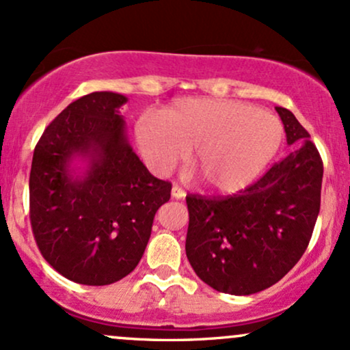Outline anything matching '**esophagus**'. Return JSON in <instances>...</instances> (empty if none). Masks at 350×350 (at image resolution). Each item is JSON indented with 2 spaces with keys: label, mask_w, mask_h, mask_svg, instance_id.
<instances>
[{
  "label": "esophagus",
  "mask_w": 350,
  "mask_h": 350,
  "mask_svg": "<svg viewBox=\"0 0 350 350\" xmlns=\"http://www.w3.org/2000/svg\"><path fill=\"white\" fill-rule=\"evenodd\" d=\"M171 194H172V198H176V199H183L184 196H186V192H184V189L183 187H179V186H172V189H171Z\"/></svg>",
  "instance_id": "obj_1"
}]
</instances>
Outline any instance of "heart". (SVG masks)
Here are the masks:
<instances>
[{
    "instance_id": "heart-1",
    "label": "heart",
    "mask_w": 350,
    "mask_h": 350,
    "mask_svg": "<svg viewBox=\"0 0 350 350\" xmlns=\"http://www.w3.org/2000/svg\"><path fill=\"white\" fill-rule=\"evenodd\" d=\"M283 142V124L250 103L184 98L136 123V143L158 174H170L194 148L196 166L215 191H239L265 170Z\"/></svg>"
}]
</instances>
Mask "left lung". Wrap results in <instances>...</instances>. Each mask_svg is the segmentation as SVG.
<instances>
[{"instance_id": "1", "label": "left lung", "mask_w": 350, "mask_h": 350, "mask_svg": "<svg viewBox=\"0 0 350 350\" xmlns=\"http://www.w3.org/2000/svg\"><path fill=\"white\" fill-rule=\"evenodd\" d=\"M293 151L239 194L186 198V255L204 283L253 295L286 275L306 252L321 207L323 159L296 116L276 107Z\"/></svg>"}]
</instances>
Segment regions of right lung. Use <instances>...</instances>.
I'll list each match as a JSON object with an SVG mask.
<instances>
[{"label": "right lung", "instance_id": "obj_1", "mask_svg": "<svg viewBox=\"0 0 350 350\" xmlns=\"http://www.w3.org/2000/svg\"><path fill=\"white\" fill-rule=\"evenodd\" d=\"M126 97L94 92L72 102L44 130L29 174V219L46 262L88 286L124 278L142 260L156 211L171 183L151 174L124 133ZM75 157L89 161L71 174Z\"/></svg>", "mask_w": 350, "mask_h": 350}]
</instances>
